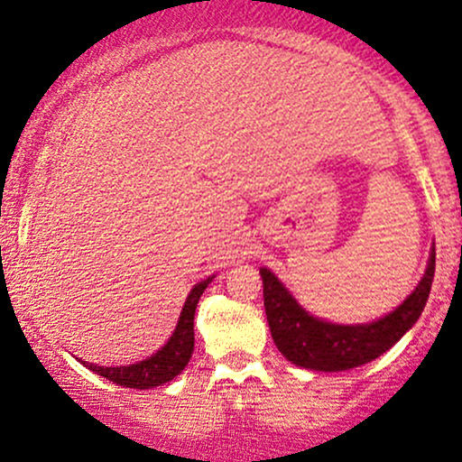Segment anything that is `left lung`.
I'll use <instances>...</instances> for the list:
<instances>
[{"label": "left lung", "mask_w": 462, "mask_h": 462, "mask_svg": "<svg viewBox=\"0 0 462 462\" xmlns=\"http://www.w3.org/2000/svg\"><path fill=\"white\" fill-rule=\"evenodd\" d=\"M433 273L435 248L420 283L395 311L370 324L340 326L309 315L271 271L261 269L271 337L282 356L300 368L319 372L357 368L389 351L416 324L431 292Z\"/></svg>", "instance_id": "1"}]
</instances>
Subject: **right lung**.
<instances>
[{
    "mask_svg": "<svg viewBox=\"0 0 462 462\" xmlns=\"http://www.w3.org/2000/svg\"><path fill=\"white\" fill-rule=\"evenodd\" d=\"M214 277V275H212ZM212 277L195 283L191 294L187 296L185 307H182L179 324L174 328V334L170 337L166 345L153 356L143 359L138 364L130 365H119V368H106V365H94L86 364V368H90L94 374L105 376L106 381L122 384V387L130 389H151L160 387L163 383H170L176 374H180L185 370L193 353L195 345V332H193V319H195V309H198L199 296L204 294L208 283L212 282Z\"/></svg>",
    "mask_w": 462,
    "mask_h": 462,
    "instance_id": "obj_1",
    "label": "right lung"
}]
</instances>
